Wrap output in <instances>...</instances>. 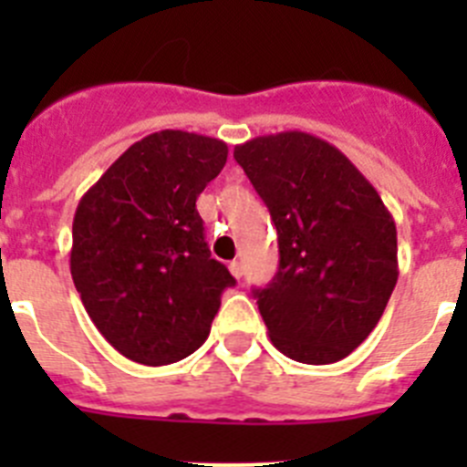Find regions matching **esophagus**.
Returning a JSON list of instances; mask_svg holds the SVG:
<instances>
[{
	"label": "esophagus",
	"mask_w": 467,
	"mask_h": 467,
	"mask_svg": "<svg viewBox=\"0 0 467 467\" xmlns=\"http://www.w3.org/2000/svg\"><path fill=\"white\" fill-rule=\"evenodd\" d=\"M229 271H231V275H234V278H241V275H243V264L238 262V259H234V262L229 264Z\"/></svg>",
	"instance_id": "34e87169"
}]
</instances>
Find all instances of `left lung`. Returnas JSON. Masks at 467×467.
I'll list each match as a JSON object with an SVG mask.
<instances>
[{
	"label": "left lung",
	"mask_w": 467,
	"mask_h": 467,
	"mask_svg": "<svg viewBox=\"0 0 467 467\" xmlns=\"http://www.w3.org/2000/svg\"><path fill=\"white\" fill-rule=\"evenodd\" d=\"M234 159L278 231V274L254 290L271 344L306 365L344 360L398 283L393 214L348 156L311 133L259 135Z\"/></svg>",
	"instance_id": "left-lung-1"
}]
</instances>
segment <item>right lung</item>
<instances>
[{
    "label": "right lung",
    "instance_id": "1",
    "mask_svg": "<svg viewBox=\"0 0 467 467\" xmlns=\"http://www.w3.org/2000/svg\"><path fill=\"white\" fill-rule=\"evenodd\" d=\"M226 154L222 140L159 130L130 144L77 205L74 287L128 360L161 367L192 356L208 339L222 292L236 285L210 257L196 210Z\"/></svg>",
    "mask_w": 467,
    "mask_h": 467
}]
</instances>
